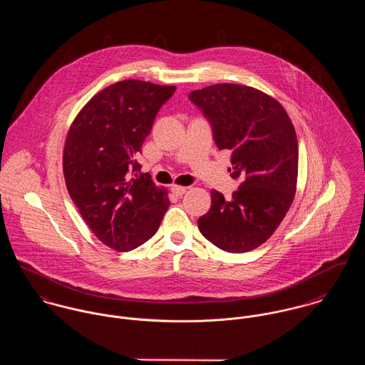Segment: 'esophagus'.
<instances>
[{"label":"esophagus","instance_id":"1","mask_svg":"<svg viewBox=\"0 0 365 365\" xmlns=\"http://www.w3.org/2000/svg\"><path fill=\"white\" fill-rule=\"evenodd\" d=\"M185 191H187L185 187H180V185H173V187H171V192H173L174 195H177V197L184 195Z\"/></svg>","mask_w":365,"mask_h":365}]
</instances>
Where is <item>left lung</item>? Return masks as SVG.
Returning a JSON list of instances; mask_svg holds the SVG:
<instances>
[{"label":"left lung","instance_id":"8db88e82","mask_svg":"<svg viewBox=\"0 0 365 365\" xmlns=\"http://www.w3.org/2000/svg\"><path fill=\"white\" fill-rule=\"evenodd\" d=\"M190 101L207 118L219 150H230L232 178L239 190L225 200L210 191V209L198 219L200 232L227 253L262 245L291 207L298 177V140L278 101L256 88L215 84L191 91Z\"/></svg>","mask_w":365,"mask_h":365}]
</instances>
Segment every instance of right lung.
I'll return each instance as SVG.
<instances>
[{
    "mask_svg": "<svg viewBox=\"0 0 365 365\" xmlns=\"http://www.w3.org/2000/svg\"><path fill=\"white\" fill-rule=\"evenodd\" d=\"M174 86L125 80L93 97L74 119L64 145L68 194L105 246L129 252L146 243L170 201L136 157Z\"/></svg>",
    "mask_w": 365,
    "mask_h": 365,
    "instance_id": "add662e5",
    "label": "right lung"
}]
</instances>
